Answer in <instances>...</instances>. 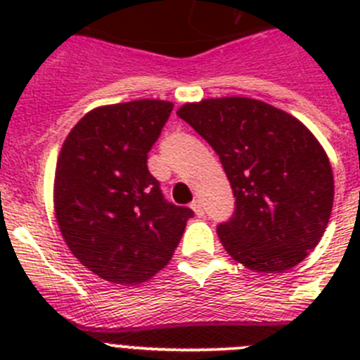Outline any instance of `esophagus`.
Here are the masks:
<instances>
[{
  "mask_svg": "<svg viewBox=\"0 0 360 360\" xmlns=\"http://www.w3.org/2000/svg\"><path fill=\"white\" fill-rule=\"evenodd\" d=\"M191 209L196 212V216H203V205L200 200H195V202L191 203Z\"/></svg>",
  "mask_w": 360,
  "mask_h": 360,
  "instance_id": "obj_1",
  "label": "esophagus"
}]
</instances>
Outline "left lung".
<instances>
[{
    "label": "left lung",
    "instance_id": "8db88e82",
    "mask_svg": "<svg viewBox=\"0 0 360 360\" xmlns=\"http://www.w3.org/2000/svg\"><path fill=\"white\" fill-rule=\"evenodd\" d=\"M219 157L236 198L219 241L256 272H285L316 249L333 205V173L295 117L249 97L207 98L176 111Z\"/></svg>",
    "mask_w": 360,
    "mask_h": 360
}]
</instances>
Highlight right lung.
<instances>
[{"instance_id": "add662e5", "label": "right lung", "mask_w": 360, "mask_h": 360, "mask_svg": "<svg viewBox=\"0 0 360 360\" xmlns=\"http://www.w3.org/2000/svg\"><path fill=\"white\" fill-rule=\"evenodd\" d=\"M173 104L131 101L82 117L63 144L53 205L66 245L98 278L136 285L167 265L195 212L162 195L148 153Z\"/></svg>"}]
</instances>
